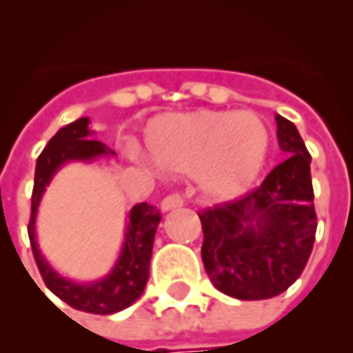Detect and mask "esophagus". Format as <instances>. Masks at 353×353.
<instances>
[{"instance_id":"esophagus-1","label":"esophagus","mask_w":353,"mask_h":353,"mask_svg":"<svg viewBox=\"0 0 353 353\" xmlns=\"http://www.w3.org/2000/svg\"><path fill=\"white\" fill-rule=\"evenodd\" d=\"M182 205H184V199L180 197V195H167V197L160 203V210L169 212L174 210V208H180Z\"/></svg>"}]
</instances>
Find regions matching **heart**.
Here are the masks:
<instances>
[{
	"label": "heart",
	"instance_id": "1",
	"mask_svg": "<svg viewBox=\"0 0 353 353\" xmlns=\"http://www.w3.org/2000/svg\"><path fill=\"white\" fill-rule=\"evenodd\" d=\"M150 163L167 173H197L205 197L227 203L251 190L270 154V132L251 111L173 113L145 130Z\"/></svg>",
	"mask_w": 353,
	"mask_h": 353
}]
</instances>
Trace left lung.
Listing matches in <instances>:
<instances>
[{
	"label": "left lung",
	"instance_id": "1",
	"mask_svg": "<svg viewBox=\"0 0 353 353\" xmlns=\"http://www.w3.org/2000/svg\"><path fill=\"white\" fill-rule=\"evenodd\" d=\"M275 123L287 160L253 193L199 214L206 274L230 298L255 301L285 292L301 275L314 243L311 154L288 119L275 115Z\"/></svg>",
	"mask_w": 353,
	"mask_h": 353
}]
</instances>
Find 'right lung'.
I'll return each instance as SVG.
<instances>
[{
	"mask_svg": "<svg viewBox=\"0 0 353 353\" xmlns=\"http://www.w3.org/2000/svg\"><path fill=\"white\" fill-rule=\"evenodd\" d=\"M89 117H81L74 123L57 130L44 150L39 156L35 167V186L31 197V221L28 232L35 262L46 287L74 309L92 314H113L136 303L145 290L148 281V268L154 245V234L160 223V212L147 203L132 206L126 219L124 240L115 264L102 277L94 281H74L61 275L42 255L37 243V214L44 197L46 188L57 174L61 167L72 161H91L115 156V152L104 143L91 139Z\"/></svg>",
	"mask_w": 353,
	"mask_h": 353,
	"instance_id": "obj_1",
	"label": "right lung"
}]
</instances>
